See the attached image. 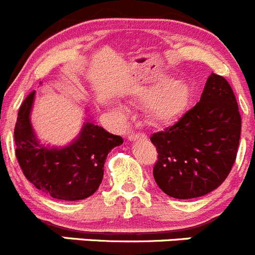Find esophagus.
<instances>
[{
    "mask_svg": "<svg viewBox=\"0 0 255 255\" xmlns=\"http://www.w3.org/2000/svg\"><path fill=\"white\" fill-rule=\"evenodd\" d=\"M128 139H129L130 141H135V140L137 139H146V135L139 134V132H134V134H130L129 136H128Z\"/></svg>",
    "mask_w": 255,
    "mask_h": 255,
    "instance_id": "1",
    "label": "esophagus"
}]
</instances>
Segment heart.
<instances>
[{"mask_svg": "<svg viewBox=\"0 0 255 255\" xmlns=\"http://www.w3.org/2000/svg\"><path fill=\"white\" fill-rule=\"evenodd\" d=\"M136 96L148 104V116L155 125L164 126L174 124L188 111L193 99V87L190 82L163 79L153 86L137 88ZM115 112L123 115L125 109L115 105Z\"/></svg>", "mask_w": 255, "mask_h": 255, "instance_id": "obj_1", "label": "heart"}]
</instances>
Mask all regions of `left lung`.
I'll use <instances>...</instances> for the list:
<instances>
[{"instance_id":"1","label":"left lung","mask_w":255,"mask_h":255,"mask_svg":"<svg viewBox=\"0 0 255 255\" xmlns=\"http://www.w3.org/2000/svg\"><path fill=\"white\" fill-rule=\"evenodd\" d=\"M242 118L224 77L211 73L195 107L178 123L150 136L158 151L153 169L156 184L178 200L216 190L237 158Z\"/></svg>"}]
</instances>
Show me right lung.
<instances>
[{"mask_svg": "<svg viewBox=\"0 0 255 255\" xmlns=\"http://www.w3.org/2000/svg\"><path fill=\"white\" fill-rule=\"evenodd\" d=\"M34 100L35 92H31L18 110L15 126L16 158L25 177L37 190L57 200L90 197L104 178L107 154L124 143L123 137L88 119L71 144L44 145L31 125Z\"/></svg>", "mask_w": 255, "mask_h": 255, "instance_id": "add662e5", "label": "right lung"}]
</instances>
